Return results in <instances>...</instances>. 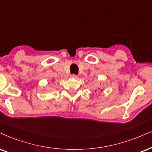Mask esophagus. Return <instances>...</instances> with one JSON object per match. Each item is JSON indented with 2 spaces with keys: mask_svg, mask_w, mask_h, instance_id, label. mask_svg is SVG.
<instances>
[{
  "mask_svg": "<svg viewBox=\"0 0 152 152\" xmlns=\"http://www.w3.org/2000/svg\"><path fill=\"white\" fill-rule=\"evenodd\" d=\"M71 78H78V76L76 74H72L71 75Z\"/></svg>",
  "mask_w": 152,
  "mask_h": 152,
  "instance_id": "obj_1",
  "label": "esophagus"
}]
</instances>
